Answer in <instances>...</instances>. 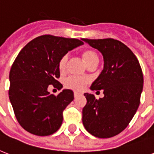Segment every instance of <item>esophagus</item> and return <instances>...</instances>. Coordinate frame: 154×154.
Wrapping results in <instances>:
<instances>
[{
    "instance_id": "1",
    "label": "esophagus",
    "mask_w": 154,
    "mask_h": 154,
    "mask_svg": "<svg viewBox=\"0 0 154 154\" xmlns=\"http://www.w3.org/2000/svg\"><path fill=\"white\" fill-rule=\"evenodd\" d=\"M81 96V94L80 93H77V92H74V97L76 98V97H77Z\"/></svg>"
}]
</instances>
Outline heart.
Returning <instances> with one entry per match:
<instances>
[{
    "label": "heart",
    "mask_w": 154,
    "mask_h": 154,
    "mask_svg": "<svg viewBox=\"0 0 154 154\" xmlns=\"http://www.w3.org/2000/svg\"><path fill=\"white\" fill-rule=\"evenodd\" d=\"M83 60L88 67L92 65H97L99 62V57L96 52L93 49H85L82 53ZM69 57L68 54L63 55L58 62V69L60 72H65L67 67ZM89 83V80L85 77H69L65 80V85L69 89L75 91H82Z\"/></svg>",
    "instance_id": "1"
}]
</instances>
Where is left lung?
Returning <instances> with one entry per match:
<instances>
[{
  "instance_id": "obj_1",
  "label": "left lung",
  "mask_w": 154,
  "mask_h": 154,
  "mask_svg": "<svg viewBox=\"0 0 154 154\" xmlns=\"http://www.w3.org/2000/svg\"><path fill=\"white\" fill-rule=\"evenodd\" d=\"M82 41L103 55L104 69L90 89H103L105 95L97 100L94 94H84L87 103L82 109V122L94 137H112L128 126L138 109L143 89L142 70L134 53L117 40Z\"/></svg>"
}]
</instances>
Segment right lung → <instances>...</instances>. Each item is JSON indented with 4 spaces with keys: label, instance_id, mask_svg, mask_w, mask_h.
<instances>
[{
    "label": "right lung",
    "instance_id": "1",
    "mask_svg": "<svg viewBox=\"0 0 154 154\" xmlns=\"http://www.w3.org/2000/svg\"><path fill=\"white\" fill-rule=\"evenodd\" d=\"M81 40L43 35L29 42L16 57L10 72L9 100L23 129L37 136H49L62 124L63 110L73 100V92L64 89L57 96L48 91L58 89L60 57L83 45Z\"/></svg>",
    "mask_w": 154,
    "mask_h": 154
}]
</instances>
